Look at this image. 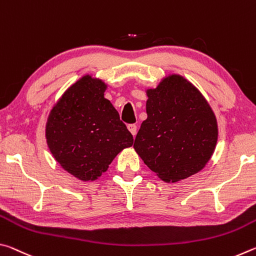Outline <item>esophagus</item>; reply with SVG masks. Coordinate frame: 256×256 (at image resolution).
Listing matches in <instances>:
<instances>
[{
	"label": "esophagus",
	"instance_id": "obj_1",
	"mask_svg": "<svg viewBox=\"0 0 256 256\" xmlns=\"http://www.w3.org/2000/svg\"><path fill=\"white\" fill-rule=\"evenodd\" d=\"M128 131L131 132V134H132L133 136H136L138 130H136V124H128Z\"/></svg>",
	"mask_w": 256,
	"mask_h": 256
}]
</instances>
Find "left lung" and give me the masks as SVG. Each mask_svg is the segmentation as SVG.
I'll return each mask as SVG.
<instances>
[{
  "instance_id": "obj_1",
  "label": "left lung",
  "mask_w": 256,
  "mask_h": 256,
  "mask_svg": "<svg viewBox=\"0 0 256 256\" xmlns=\"http://www.w3.org/2000/svg\"><path fill=\"white\" fill-rule=\"evenodd\" d=\"M148 118L134 149L151 170L167 183L185 180L203 170L214 154L218 125L201 92L183 76L164 78L146 90Z\"/></svg>"
}]
</instances>
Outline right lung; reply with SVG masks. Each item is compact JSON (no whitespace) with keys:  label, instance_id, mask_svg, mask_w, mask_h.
<instances>
[{"label":"right lung","instance_id":"1","mask_svg":"<svg viewBox=\"0 0 256 256\" xmlns=\"http://www.w3.org/2000/svg\"><path fill=\"white\" fill-rule=\"evenodd\" d=\"M106 88L102 80L82 76L55 104L46 123L52 154L84 182L97 180L120 151L133 144L118 110L104 97Z\"/></svg>","mask_w":256,"mask_h":256}]
</instances>
